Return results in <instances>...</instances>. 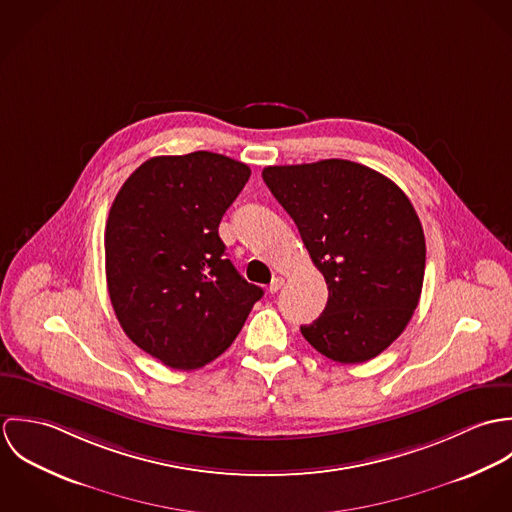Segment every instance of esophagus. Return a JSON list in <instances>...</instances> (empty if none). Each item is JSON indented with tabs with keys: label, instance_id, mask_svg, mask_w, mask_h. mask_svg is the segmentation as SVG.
<instances>
[{
	"label": "esophagus",
	"instance_id": "34e87169",
	"mask_svg": "<svg viewBox=\"0 0 512 512\" xmlns=\"http://www.w3.org/2000/svg\"><path fill=\"white\" fill-rule=\"evenodd\" d=\"M282 286H284V278H280V276H276L272 282H270V293H278L282 290Z\"/></svg>",
	"mask_w": 512,
	"mask_h": 512
}]
</instances>
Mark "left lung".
Returning <instances> with one entry per match:
<instances>
[{"instance_id":"left-lung-1","label":"left lung","mask_w":512,"mask_h":512,"mask_svg":"<svg viewBox=\"0 0 512 512\" xmlns=\"http://www.w3.org/2000/svg\"><path fill=\"white\" fill-rule=\"evenodd\" d=\"M262 177L329 290L323 313L301 325V335L343 365L374 359L406 329L422 293L426 238L410 199L347 159L272 165Z\"/></svg>"}]
</instances>
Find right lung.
Instances as JSON below:
<instances>
[{
    "mask_svg": "<svg viewBox=\"0 0 512 512\" xmlns=\"http://www.w3.org/2000/svg\"><path fill=\"white\" fill-rule=\"evenodd\" d=\"M250 167L211 151L159 155L118 191L104 232L106 282L124 333L179 370L205 366L264 290L226 258L219 224Z\"/></svg>",
    "mask_w": 512,
    "mask_h": 512,
    "instance_id": "right-lung-1",
    "label": "right lung"
}]
</instances>
